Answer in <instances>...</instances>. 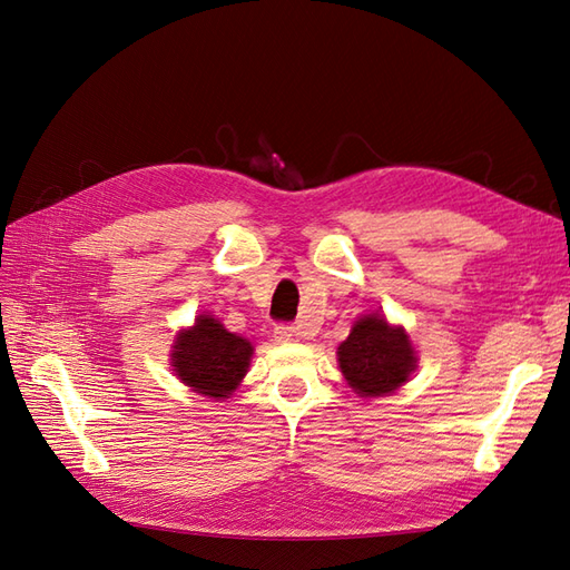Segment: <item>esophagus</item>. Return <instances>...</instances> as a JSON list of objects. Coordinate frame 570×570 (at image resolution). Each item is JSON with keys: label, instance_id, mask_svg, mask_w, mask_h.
<instances>
[{"label": "esophagus", "instance_id": "obj_1", "mask_svg": "<svg viewBox=\"0 0 570 570\" xmlns=\"http://www.w3.org/2000/svg\"><path fill=\"white\" fill-rule=\"evenodd\" d=\"M273 337L278 340V342H295V340H299L302 337V331L299 327H295V325H275V331H273Z\"/></svg>", "mask_w": 570, "mask_h": 570}]
</instances>
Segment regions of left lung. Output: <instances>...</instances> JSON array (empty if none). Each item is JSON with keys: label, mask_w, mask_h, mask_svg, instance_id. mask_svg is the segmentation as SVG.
Segmentation results:
<instances>
[{"label": "left lung", "mask_w": 570, "mask_h": 570, "mask_svg": "<svg viewBox=\"0 0 570 570\" xmlns=\"http://www.w3.org/2000/svg\"><path fill=\"white\" fill-rule=\"evenodd\" d=\"M344 381L358 396H383L400 390L416 368V352L402 325L383 314L361 316L337 347Z\"/></svg>", "instance_id": "8db88e82"}]
</instances>
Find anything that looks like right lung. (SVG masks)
<instances>
[{
	"label": "right lung",
	"instance_id": "add662e5",
	"mask_svg": "<svg viewBox=\"0 0 570 570\" xmlns=\"http://www.w3.org/2000/svg\"><path fill=\"white\" fill-rule=\"evenodd\" d=\"M170 352V366L187 387L212 400H228L243 383L254 347L249 340L228 333L220 321L202 314L193 327L176 335Z\"/></svg>",
	"mask_w": 570,
	"mask_h": 570
}]
</instances>
